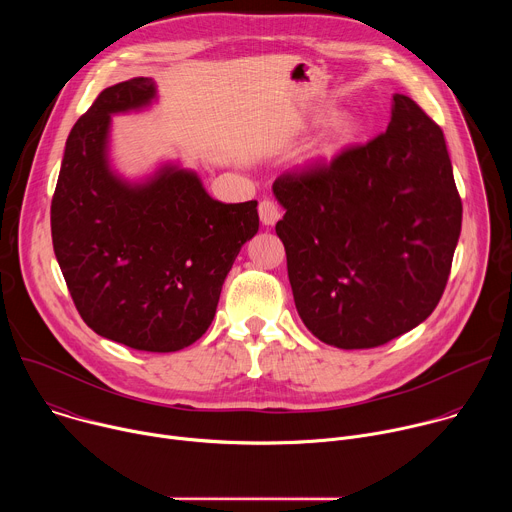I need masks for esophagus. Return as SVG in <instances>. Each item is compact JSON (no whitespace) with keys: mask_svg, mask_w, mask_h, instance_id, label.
<instances>
[{"mask_svg":"<svg viewBox=\"0 0 512 512\" xmlns=\"http://www.w3.org/2000/svg\"><path fill=\"white\" fill-rule=\"evenodd\" d=\"M259 218L265 227H273L279 221V208L273 200H261L259 202Z\"/></svg>","mask_w":512,"mask_h":512,"instance_id":"obj_1","label":"esophagus"}]
</instances>
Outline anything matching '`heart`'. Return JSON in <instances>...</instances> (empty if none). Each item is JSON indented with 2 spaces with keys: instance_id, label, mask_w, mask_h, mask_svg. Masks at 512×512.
<instances>
[{
  "instance_id": "1",
  "label": "heart",
  "mask_w": 512,
  "mask_h": 512,
  "mask_svg": "<svg viewBox=\"0 0 512 512\" xmlns=\"http://www.w3.org/2000/svg\"><path fill=\"white\" fill-rule=\"evenodd\" d=\"M358 127L350 119H338L330 125L328 133L316 143V148L310 154V160L314 164H330L334 162L348 145L356 139Z\"/></svg>"
}]
</instances>
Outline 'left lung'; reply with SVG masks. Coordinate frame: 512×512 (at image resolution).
<instances>
[{"instance_id": "left-lung-1", "label": "left lung", "mask_w": 512, "mask_h": 512, "mask_svg": "<svg viewBox=\"0 0 512 512\" xmlns=\"http://www.w3.org/2000/svg\"><path fill=\"white\" fill-rule=\"evenodd\" d=\"M275 233L294 302L322 342L381 346L440 302L462 231L446 139L423 109L393 95L385 133L330 164L273 182Z\"/></svg>"}]
</instances>
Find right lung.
Segmentation results:
<instances>
[{"label":"right lung","mask_w":512,"mask_h":512,"mask_svg":"<svg viewBox=\"0 0 512 512\" xmlns=\"http://www.w3.org/2000/svg\"><path fill=\"white\" fill-rule=\"evenodd\" d=\"M156 83L105 89L70 129L50 206L54 255L85 324L145 352H176L210 326L225 277L259 231L257 200H214L166 162L143 180L109 160L111 117L143 111Z\"/></svg>","instance_id":"obj_1"}]
</instances>
